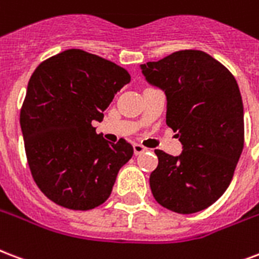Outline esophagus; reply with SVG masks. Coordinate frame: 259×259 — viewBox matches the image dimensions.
<instances>
[{
	"label": "esophagus",
	"instance_id": "esophagus-1",
	"mask_svg": "<svg viewBox=\"0 0 259 259\" xmlns=\"http://www.w3.org/2000/svg\"><path fill=\"white\" fill-rule=\"evenodd\" d=\"M133 149H134V155H141L144 152L147 151V148L141 145V144H134L133 145Z\"/></svg>",
	"mask_w": 259,
	"mask_h": 259
}]
</instances>
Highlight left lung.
Segmentation results:
<instances>
[{
	"label": "left lung",
	"mask_w": 259,
	"mask_h": 259,
	"mask_svg": "<svg viewBox=\"0 0 259 259\" xmlns=\"http://www.w3.org/2000/svg\"><path fill=\"white\" fill-rule=\"evenodd\" d=\"M145 80L164 91L167 125L183 151L156 149L149 185L155 200L181 214L200 212L230 186L243 151V103L232 73L200 50H182L141 65Z\"/></svg>",
	"instance_id": "obj_1"
}]
</instances>
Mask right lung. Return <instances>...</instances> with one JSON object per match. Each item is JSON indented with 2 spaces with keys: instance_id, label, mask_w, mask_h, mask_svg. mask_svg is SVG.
I'll return each mask as SVG.
<instances>
[{
  "instance_id": "right-lung-1",
  "label": "right lung",
  "mask_w": 259,
  "mask_h": 259,
  "mask_svg": "<svg viewBox=\"0 0 259 259\" xmlns=\"http://www.w3.org/2000/svg\"><path fill=\"white\" fill-rule=\"evenodd\" d=\"M125 69L78 49L39 65L29 78L20 126L29 169L49 200L73 210H90L107 200L133 147L106 141L92 126L122 87Z\"/></svg>"
}]
</instances>
